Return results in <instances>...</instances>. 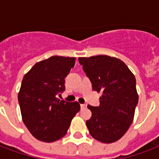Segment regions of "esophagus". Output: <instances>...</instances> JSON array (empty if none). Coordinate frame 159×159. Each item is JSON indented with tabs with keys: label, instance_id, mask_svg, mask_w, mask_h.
Instances as JSON below:
<instances>
[{
	"label": "esophagus",
	"instance_id": "34e87169",
	"mask_svg": "<svg viewBox=\"0 0 159 159\" xmlns=\"http://www.w3.org/2000/svg\"><path fill=\"white\" fill-rule=\"evenodd\" d=\"M81 108L82 109L87 108V104H81Z\"/></svg>",
	"mask_w": 159,
	"mask_h": 159
}]
</instances>
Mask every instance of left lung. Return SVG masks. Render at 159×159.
<instances>
[{
  "label": "left lung",
  "instance_id": "1",
  "mask_svg": "<svg viewBox=\"0 0 159 159\" xmlns=\"http://www.w3.org/2000/svg\"><path fill=\"white\" fill-rule=\"evenodd\" d=\"M78 60L93 91L102 94L99 106H87L92 114L87 120L89 133L102 143L116 142L133 122L139 102L135 77L116 57L98 55Z\"/></svg>",
  "mask_w": 159,
  "mask_h": 159
}]
</instances>
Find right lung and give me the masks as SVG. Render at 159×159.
I'll return each mask as SVG.
<instances>
[{
	"instance_id": "obj_1",
	"label": "right lung",
	"mask_w": 159,
	"mask_h": 159,
	"mask_svg": "<svg viewBox=\"0 0 159 159\" xmlns=\"http://www.w3.org/2000/svg\"><path fill=\"white\" fill-rule=\"evenodd\" d=\"M76 57L52 56L34 65L24 77L18 101L24 124L37 139L58 140L66 134L80 111L78 102L59 100L65 91V77Z\"/></svg>"
}]
</instances>
